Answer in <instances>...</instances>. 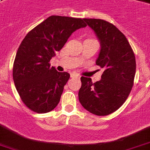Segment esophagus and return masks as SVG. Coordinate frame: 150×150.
<instances>
[{
    "label": "esophagus",
    "mask_w": 150,
    "mask_h": 150,
    "mask_svg": "<svg viewBox=\"0 0 150 150\" xmlns=\"http://www.w3.org/2000/svg\"><path fill=\"white\" fill-rule=\"evenodd\" d=\"M71 78L79 79L80 78V75H77V74H71Z\"/></svg>",
    "instance_id": "34e87169"
}]
</instances>
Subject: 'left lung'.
Segmentation results:
<instances>
[{
    "instance_id": "1",
    "label": "left lung",
    "mask_w": 150,
    "mask_h": 150,
    "mask_svg": "<svg viewBox=\"0 0 150 150\" xmlns=\"http://www.w3.org/2000/svg\"><path fill=\"white\" fill-rule=\"evenodd\" d=\"M100 41L96 64L103 69L101 80L81 77L79 100L91 114L105 116L119 109L134 86L136 60L129 41L114 24L100 19L84 18Z\"/></svg>"
}]
</instances>
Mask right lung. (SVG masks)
I'll list each match as a JSON object with an SVG mask.
<instances>
[{"label":"right lung","mask_w":150,"mask_h":150,"mask_svg":"<svg viewBox=\"0 0 150 150\" xmlns=\"http://www.w3.org/2000/svg\"><path fill=\"white\" fill-rule=\"evenodd\" d=\"M86 26L81 18L51 16L22 40L13 63V77L16 91L28 109L44 114L58 105L70 75L58 72L49 62L72 33Z\"/></svg>","instance_id":"obj_1"}]
</instances>
